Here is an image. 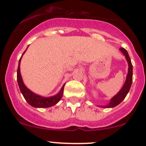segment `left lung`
Returning <instances> with one entry per match:
<instances>
[{"instance_id": "left-lung-1", "label": "left lung", "mask_w": 146, "mask_h": 146, "mask_svg": "<svg viewBox=\"0 0 146 146\" xmlns=\"http://www.w3.org/2000/svg\"><path fill=\"white\" fill-rule=\"evenodd\" d=\"M120 50H121V51L122 52L123 54L125 56V59H126L128 64V74H127V76H126V80H125V83H124L122 88L120 90V91L118 92L115 96H114L111 99L109 103H108V104L106 105V106H98V107L105 108L115 107V106H118V104H120V103H121V102L125 99V98L126 97L127 94H128V92H129L130 88H131V84H132V82H133L132 63H131V58H130L129 55H128L127 50H125V48H120Z\"/></svg>"}]
</instances>
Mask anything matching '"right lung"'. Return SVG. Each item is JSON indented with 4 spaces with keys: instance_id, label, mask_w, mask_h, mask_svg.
<instances>
[{
    "instance_id": "right-lung-1",
    "label": "right lung",
    "mask_w": 146,
    "mask_h": 146,
    "mask_svg": "<svg viewBox=\"0 0 146 146\" xmlns=\"http://www.w3.org/2000/svg\"><path fill=\"white\" fill-rule=\"evenodd\" d=\"M28 47H27L28 48ZM26 48V50H27ZM26 50L24 51L23 55L21 56V58L19 60V63H18V70H17V81H18V86H19L20 90H21V93L23 96L24 98L25 99L28 103L31 105V106L35 108H49L51 106H55L57 104L60 100L61 99L62 96L63 94V89H64L65 84L62 86L61 89L60 91L57 93L56 95L53 96H50V97H43L41 96H39L38 94H35L33 92L31 91L30 89L25 86L24 84L23 81L22 76L21 74V70H20V65H21V60L23 56L24 53H25Z\"/></svg>"
}]
</instances>
